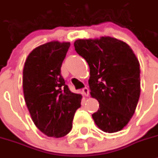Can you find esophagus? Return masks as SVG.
Masks as SVG:
<instances>
[{
    "mask_svg": "<svg viewBox=\"0 0 158 158\" xmlns=\"http://www.w3.org/2000/svg\"><path fill=\"white\" fill-rule=\"evenodd\" d=\"M82 93H83V94L85 96H89V89L87 87H85V88L82 89Z\"/></svg>",
    "mask_w": 158,
    "mask_h": 158,
    "instance_id": "34e87169",
    "label": "esophagus"
}]
</instances>
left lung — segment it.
<instances>
[{"instance_id": "left-lung-1", "label": "left lung", "mask_w": 158, "mask_h": 158, "mask_svg": "<svg viewBox=\"0 0 158 158\" xmlns=\"http://www.w3.org/2000/svg\"><path fill=\"white\" fill-rule=\"evenodd\" d=\"M75 50L89 64L90 94L99 102L92 115L106 133L121 130L133 117L141 93L140 64L126 43L110 37L79 39Z\"/></svg>"}]
</instances>
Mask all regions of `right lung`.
Listing matches in <instances>:
<instances>
[{
  "label": "right lung",
  "instance_id": "add662e5",
  "mask_svg": "<svg viewBox=\"0 0 158 158\" xmlns=\"http://www.w3.org/2000/svg\"><path fill=\"white\" fill-rule=\"evenodd\" d=\"M69 42L51 41L29 53L23 69V91L35 125L48 137H62L73 126L81 95L71 92L60 73Z\"/></svg>",
  "mask_w": 158,
  "mask_h": 158
}]
</instances>
